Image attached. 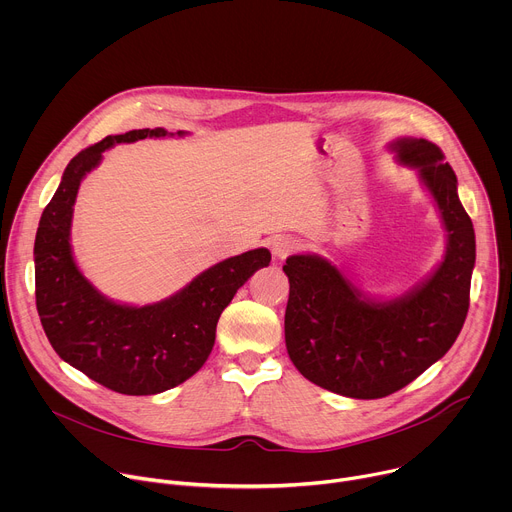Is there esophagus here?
I'll use <instances>...</instances> for the list:
<instances>
[{
  "instance_id": "obj_1",
  "label": "esophagus",
  "mask_w": 512,
  "mask_h": 512,
  "mask_svg": "<svg viewBox=\"0 0 512 512\" xmlns=\"http://www.w3.org/2000/svg\"><path fill=\"white\" fill-rule=\"evenodd\" d=\"M300 249V243L294 239V237H277L273 243H271V251L277 259H285L287 255H291L294 251Z\"/></svg>"
}]
</instances>
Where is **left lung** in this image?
I'll return each mask as SVG.
<instances>
[{
    "mask_svg": "<svg viewBox=\"0 0 512 512\" xmlns=\"http://www.w3.org/2000/svg\"><path fill=\"white\" fill-rule=\"evenodd\" d=\"M391 150L419 170L442 212L448 251L435 273L405 298L371 302L318 255H291L283 265L291 362L314 385L352 399H381L415 381L452 348L470 308L476 241L456 174L427 139H397Z\"/></svg>",
    "mask_w": 512,
    "mask_h": 512,
    "instance_id": "left-lung-1",
    "label": "left lung"
}]
</instances>
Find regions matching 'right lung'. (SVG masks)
Segmentation results:
<instances>
[{
  "label": "right lung",
  "mask_w": 512,
  "mask_h": 512,
  "mask_svg": "<svg viewBox=\"0 0 512 512\" xmlns=\"http://www.w3.org/2000/svg\"><path fill=\"white\" fill-rule=\"evenodd\" d=\"M164 135L162 127L133 129L79 152L42 212L34 243L36 308L52 348L70 367L121 395H156L190 379L206 362L216 322L237 289L271 261L267 249L225 259L176 296L143 308L109 302L83 277L68 241L81 180L111 145Z\"/></svg>",
  "instance_id": "obj_1"
}]
</instances>
